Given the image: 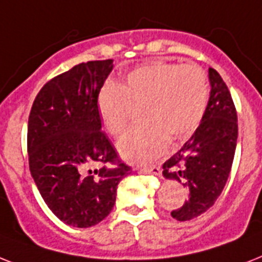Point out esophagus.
I'll use <instances>...</instances> for the list:
<instances>
[{
	"mask_svg": "<svg viewBox=\"0 0 262 262\" xmlns=\"http://www.w3.org/2000/svg\"><path fill=\"white\" fill-rule=\"evenodd\" d=\"M144 173H152V175L160 176L161 175V169L159 167H145L141 169Z\"/></svg>",
	"mask_w": 262,
	"mask_h": 262,
	"instance_id": "obj_1",
	"label": "esophagus"
}]
</instances>
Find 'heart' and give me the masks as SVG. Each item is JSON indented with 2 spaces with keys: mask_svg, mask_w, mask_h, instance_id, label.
I'll return each mask as SVG.
<instances>
[{
  "mask_svg": "<svg viewBox=\"0 0 262 262\" xmlns=\"http://www.w3.org/2000/svg\"><path fill=\"white\" fill-rule=\"evenodd\" d=\"M207 101L208 84L201 67L153 63L129 72L122 84H105L97 109L105 130L118 137L130 124L132 106H144L145 124L127 133L118 150L125 160L145 164L167 150L169 138L182 141L196 130Z\"/></svg>",
  "mask_w": 262,
  "mask_h": 262,
  "instance_id": "heart-1",
  "label": "heart"
}]
</instances>
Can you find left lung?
Listing matches in <instances>:
<instances>
[{
    "label": "left lung",
    "mask_w": 262,
    "mask_h": 262,
    "mask_svg": "<svg viewBox=\"0 0 262 262\" xmlns=\"http://www.w3.org/2000/svg\"><path fill=\"white\" fill-rule=\"evenodd\" d=\"M210 98L203 120L179 152L163 164L165 179L183 183L188 199L171 215L190 221L211 207L230 175L237 146L238 124L234 102L226 83L208 69Z\"/></svg>",
    "instance_id": "1"
}]
</instances>
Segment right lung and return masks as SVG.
<instances>
[{
    "label": "right lung",
    "instance_id": "right-lung-1",
    "mask_svg": "<svg viewBox=\"0 0 262 262\" xmlns=\"http://www.w3.org/2000/svg\"><path fill=\"white\" fill-rule=\"evenodd\" d=\"M113 60L80 63L39 91L28 120L29 169L55 215L74 227H91L109 215L117 186L130 172L102 129L98 94ZM112 162L113 168L91 170Z\"/></svg>",
    "mask_w": 262,
    "mask_h": 262
}]
</instances>
